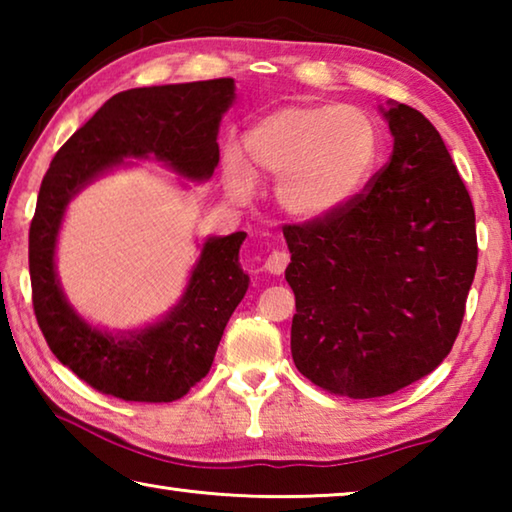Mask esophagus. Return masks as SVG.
<instances>
[{"instance_id": "1", "label": "esophagus", "mask_w": 512, "mask_h": 512, "mask_svg": "<svg viewBox=\"0 0 512 512\" xmlns=\"http://www.w3.org/2000/svg\"><path fill=\"white\" fill-rule=\"evenodd\" d=\"M289 262H291V255L287 253V250H273V253L266 257L264 268L268 273L280 275V273H284V268L289 266Z\"/></svg>"}]
</instances>
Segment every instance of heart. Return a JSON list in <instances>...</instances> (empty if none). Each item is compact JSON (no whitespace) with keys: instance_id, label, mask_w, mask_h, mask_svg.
<instances>
[{"instance_id":"1","label":"heart","mask_w":512,"mask_h":512,"mask_svg":"<svg viewBox=\"0 0 512 512\" xmlns=\"http://www.w3.org/2000/svg\"><path fill=\"white\" fill-rule=\"evenodd\" d=\"M250 171L228 155V185L246 196L253 176L277 180V205L316 221L341 210L366 185L377 160L375 121L357 106H289L259 119L246 135Z\"/></svg>"}]
</instances>
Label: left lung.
Instances as JSON below:
<instances>
[{"mask_svg":"<svg viewBox=\"0 0 512 512\" xmlns=\"http://www.w3.org/2000/svg\"><path fill=\"white\" fill-rule=\"evenodd\" d=\"M384 117L393 153L363 192L282 228L296 293L293 363L352 400L402 391L443 363L479 257L472 198L443 137L404 103Z\"/></svg>","mask_w":512,"mask_h":512,"instance_id":"8db88e82","label":"left lung"}]
</instances>
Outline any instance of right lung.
<instances>
[{
  "label": "right lung",
  "instance_id": "right-lung-1",
  "mask_svg": "<svg viewBox=\"0 0 512 512\" xmlns=\"http://www.w3.org/2000/svg\"><path fill=\"white\" fill-rule=\"evenodd\" d=\"M232 99V79L119 92L60 146L42 178L29 228L33 311L49 350L94 391L126 402H173L210 372L223 329L248 289L239 268L246 232L205 241L183 300L158 325L112 336L76 316L58 287L54 248L65 207L128 155H155L187 178H210L219 164V121Z\"/></svg>",
  "mask_w": 512,
  "mask_h": 512
}]
</instances>
